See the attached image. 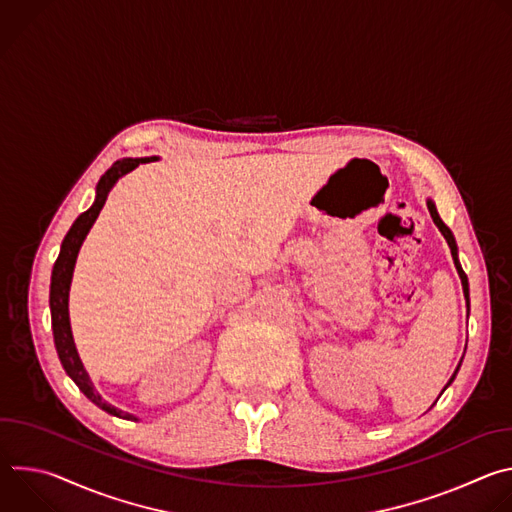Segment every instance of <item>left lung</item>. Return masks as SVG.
<instances>
[{"instance_id":"obj_1","label":"left lung","mask_w":512,"mask_h":512,"mask_svg":"<svg viewBox=\"0 0 512 512\" xmlns=\"http://www.w3.org/2000/svg\"><path fill=\"white\" fill-rule=\"evenodd\" d=\"M427 208H429V214H431V218H433V223L437 225V229L442 231V235H444V239L448 241V245H450V251H452V259H454V265H456V269H458V275H460V279H462V289H464V298H466V304H468V310H470V287H468V277H466V273H464V269H462V265H460V259H458V245H456V239H454V235H452V231L444 225V221L440 218V214H437V208H435V204L431 202V200H427ZM462 364V362H460ZM460 364H458V369H456V373L452 375V379L448 381V385L446 387H450L452 385V381L456 379V375H458V371H460ZM446 387H444V391H446Z\"/></svg>"}]
</instances>
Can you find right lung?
<instances>
[{
	"label": "right lung",
	"instance_id": "right-lung-1",
	"mask_svg": "<svg viewBox=\"0 0 512 512\" xmlns=\"http://www.w3.org/2000/svg\"><path fill=\"white\" fill-rule=\"evenodd\" d=\"M150 160H158V158H123L117 160L99 180L97 184V196L93 206L83 212L75 223H72L70 231L66 233L62 245H60V253L58 259L52 267V277H50V314H52V332H54V346L58 352V358L62 362V367L66 371V375L77 383V387L87 395V399H91L97 407H101L103 411L121 417V419H131L137 421L135 415L125 413L117 407H113L111 403H107L95 389L89 373L85 371L81 356L77 352L75 340H72V330H70V318H68V291H70V281H72V271H75V263H77V255L81 251V245L85 241V237L89 235L93 223L97 221V216L111 192V188L115 186V182L125 176L127 172L135 170L139 164H145Z\"/></svg>",
	"mask_w": 512,
	"mask_h": 512
}]
</instances>
